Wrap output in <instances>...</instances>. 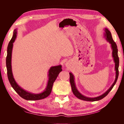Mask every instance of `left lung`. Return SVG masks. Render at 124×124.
<instances>
[{
    "label": "left lung",
    "instance_id": "obj_1",
    "mask_svg": "<svg viewBox=\"0 0 124 124\" xmlns=\"http://www.w3.org/2000/svg\"><path fill=\"white\" fill-rule=\"evenodd\" d=\"M105 37H106V39L108 41L110 42V43L111 44V47L113 51H112V56H113V57L114 58V61L115 62V68L116 70V78L115 81L113 83V84L112 85L111 87L108 89V91L104 93L103 94L101 95L99 97H95V98H88V97H86L82 95V94L78 92L77 90L76 85H75L74 81V77L73 74L71 73H69L70 74V82L71 84V89H72V92L73 94L76 96L77 98L78 99L85 100V101H98L99 100L102 99L104 97H106L109 92L111 91L112 89L113 88V86L115 84L116 81L117 80L118 77V66H119V57L118 56V49H117V45H116V43L114 42L113 38H112V37L111 35V33L110 31H108V30L107 28L105 29Z\"/></svg>",
    "mask_w": 124,
    "mask_h": 124
}]
</instances>
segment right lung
<instances>
[{"instance_id": "obj_1", "label": "right lung", "mask_w": 124, "mask_h": 124, "mask_svg": "<svg viewBox=\"0 0 124 124\" xmlns=\"http://www.w3.org/2000/svg\"><path fill=\"white\" fill-rule=\"evenodd\" d=\"M16 30L15 29L13 32V35L12 39H11L7 47V56L6 57V66L7 69V75L8 80L11 85L20 96L24 99L27 100H38L46 98L50 95L52 92V87L54 82L58 77L59 73L62 71V66L52 67L48 72V81L46 88L45 91L38 94H35L25 91L18 86L16 82L15 81L11 69V55H12V50L13 47V43L14 42L16 37Z\"/></svg>"}]
</instances>
